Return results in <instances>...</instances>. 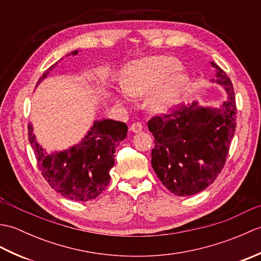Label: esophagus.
<instances>
[{
  "label": "esophagus",
  "mask_w": 261,
  "mask_h": 261,
  "mask_svg": "<svg viewBox=\"0 0 261 261\" xmlns=\"http://www.w3.org/2000/svg\"><path fill=\"white\" fill-rule=\"evenodd\" d=\"M130 130L132 132H135V134H139V132L142 131V124L139 123V122H136V123H134V124L131 125Z\"/></svg>",
  "instance_id": "esophagus-1"
}]
</instances>
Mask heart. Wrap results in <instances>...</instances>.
I'll return each mask as SVG.
<instances>
[{"mask_svg": "<svg viewBox=\"0 0 261 261\" xmlns=\"http://www.w3.org/2000/svg\"><path fill=\"white\" fill-rule=\"evenodd\" d=\"M173 57L153 56L127 64L121 70L120 85L126 95L141 97L148 93L146 105L152 113L164 114L180 102L191 86V77L180 70ZM123 102V94L115 96Z\"/></svg>", "mask_w": 261, "mask_h": 261, "instance_id": "heart-1", "label": "heart"}]
</instances>
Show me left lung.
Masks as SVG:
<instances>
[{
    "label": "left lung",
    "instance_id": "obj_1",
    "mask_svg": "<svg viewBox=\"0 0 261 261\" xmlns=\"http://www.w3.org/2000/svg\"><path fill=\"white\" fill-rule=\"evenodd\" d=\"M211 64L216 69L212 82L223 86L226 101L218 108L194 101L148 122L156 143L151 151L152 168L177 196L194 195L212 184L224 167L236 131L233 86L218 65Z\"/></svg>",
    "mask_w": 261,
    "mask_h": 261
}]
</instances>
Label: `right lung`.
<instances>
[{
  "mask_svg": "<svg viewBox=\"0 0 261 261\" xmlns=\"http://www.w3.org/2000/svg\"><path fill=\"white\" fill-rule=\"evenodd\" d=\"M79 50H74L66 56H76ZM57 64L58 62L43 73L38 84L46 79ZM126 132L127 126L124 122L95 120L79 143L66 150L48 153L37 141L32 124L28 125L30 145L42 176L60 195L80 202L96 198L108 187L110 170L115 163L114 152L119 143L125 139Z\"/></svg>",
  "mask_w": 261,
  "mask_h": 261,
  "instance_id": "add662e5",
  "label": "right lung"
}]
</instances>
